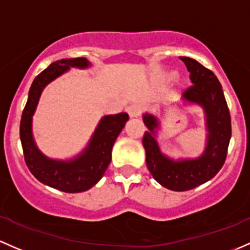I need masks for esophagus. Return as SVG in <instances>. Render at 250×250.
I'll use <instances>...</instances> for the list:
<instances>
[{
    "mask_svg": "<svg viewBox=\"0 0 250 250\" xmlns=\"http://www.w3.org/2000/svg\"><path fill=\"white\" fill-rule=\"evenodd\" d=\"M127 112L130 117H138L143 112V106L139 104H132L127 107Z\"/></svg>",
    "mask_w": 250,
    "mask_h": 250,
    "instance_id": "1",
    "label": "esophagus"
}]
</instances>
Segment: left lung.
<instances>
[{"instance_id":"1","label":"left lung","mask_w":250,"mask_h":250,"mask_svg":"<svg viewBox=\"0 0 250 250\" xmlns=\"http://www.w3.org/2000/svg\"><path fill=\"white\" fill-rule=\"evenodd\" d=\"M180 59L190 73L189 78L193 83L183 92V101L201 105L205 111L208 134L204 153L195 159L182 160H173L163 154L154 138L158 120L153 115H144L148 132L143 138L149 172L159 185L175 191L189 190L213 178L224 165L231 138L229 107L217 77L190 57Z\"/></svg>"}]
</instances>
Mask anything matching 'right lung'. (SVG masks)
I'll list each match as a JSON object with an SVG mask.
<instances>
[{"label": "right lung", "mask_w": 250, "mask_h": 250, "mask_svg": "<svg viewBox=\"0 0 250 250\" xmlns=\"http://www.w3.org/2000/svg\"><path fill=\"white\" fill-rule=\"evenodd\" d=\"M90 65L91 63L85 57L62 59L51 63L33 80L21 116L20 140L28 170L39 182L65 193L87 190L103 177L111 162L112 146L129 118L125 112L104 116L87 147L73 159H51L39 151L32 135V116L44 87L70 67L83 69Z\"/></svg>", "instance_id": "1"}]
</instances>
